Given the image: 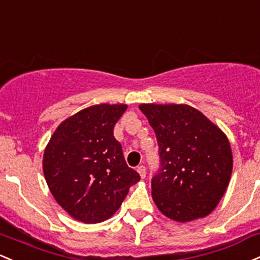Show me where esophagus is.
<instances>
[{"mask_svg":"<svg viewBox=\"0 0 260 260\" xmlns=\"http://www.w3.org/2000/svg\"><path fill=\"white\" fill-rule=\"evenodd\" d=\"M137 172L139 173V175H141L142 179L145 178V167L144 165H139V167L137 168Z\"/></svg>","mask_w":260,"mask_h":260,"instance_id":"obj_1","label":"esophagus"}]
</instances>
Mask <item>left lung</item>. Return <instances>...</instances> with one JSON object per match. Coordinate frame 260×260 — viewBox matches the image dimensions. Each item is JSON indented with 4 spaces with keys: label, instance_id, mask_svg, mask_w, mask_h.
Instances as JSON below:
<instances>
[{
    "label": "left lung",
    "instance_id": "8db88e82",
    "mask_svg": "<svg viewBox=\"0 0 260 260\" xmlns=\"http://www.w3.org/2000/svg\"><path fill=\"white\" fill-rule=\"evenodd\" d=\"M155 133L159 169L152 196L162 215L178 222L202 218L215 210L232 174V150L219 128L187 105L143 104Z\"/></svg>",
    "mask_w": 260,
    "mask_h": 260
}]
</instances>
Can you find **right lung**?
<instances>
[{"mask_svg":"<svg viewBox=\"0 0 260 260\" xmlns=\"http://www.w3.org/2000/svg\"><path fill=\"white\" fill-rule=\"evenodd\" d=\"M125 105H96L65 119L45 148L43 172L59 205L78 221L113 215L141 179L125 162L113 128Z\"/></svg>","mask_w":260,"mask_h":260,"instance_id":"obj_1","label":"right lung"}]
</instances>
